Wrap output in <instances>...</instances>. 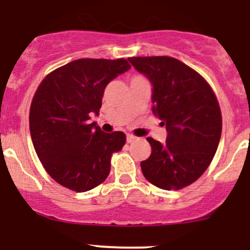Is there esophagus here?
Instances as JSON below:
<instances>
[{"label":"esophagus","instance_id":"esophagus-1","mask_svg":"<svg viewBox=\"0 0 250 250\" xmlns=\"http://www.w3.org/2000/svg\"><path fill=\"white\" fill-rule=\"evenodd\" d=\"M136 140V137L133 135H130V133H128L127 136H126V141H127V143H131V142H133V141Z\"/></svg>","mask_w":250,"mask_h":250}]
</instances>
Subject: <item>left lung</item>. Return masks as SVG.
Here are the masks:
<instances>
[{
  "instance_id": "1",
  "label": "left lung",
  "mask_w": 250,
  "mask_h": 250,
  "mask_svg": "<svg viewBox=\"0 0 250 250\" xmlns=\"http://www.w3.org/2000/svg\"><path fill=\"white\" fill-rule=\"evenodd\" d=\"M128 62L152 85L153 114L167 127V141L148 137L143 176L162 189H181L203 175L216 153L222 119L219 103L197 71L171 57H132Z\"/></svg>"
}]
</instances>
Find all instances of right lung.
Returning <instances> with one entry per match:
<instances>
[{
	"mask_svg": "<svg viewBox=\"0 0 250 250\" xmlns=\"http://www.w3.org/2000/svg\"><path fill=\"white\" fill-rule=\"evenodd\" d=\"M130 68L124 58L78 59L49 73L36 90L29 114L31 140L46 171L62 186L86 192L109 175L110 158L126 136L103 132L88 120L100 114L108 83Z\"/></svg>",
	"mask_w": 250,
	"mask_h": 250,
	"instance_id": "add662e5",
	"label": "right lung"
}]
</instances>
